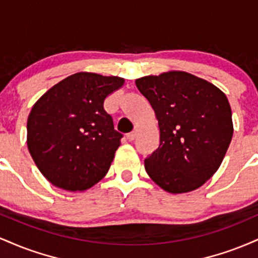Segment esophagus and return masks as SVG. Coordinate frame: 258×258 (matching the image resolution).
Segmentation results:
<instances>
[{
    "mask_svg": "<svg viewBox=\"0 0 258 258\" xmlns=\"http://www.w3.org/2000/svg\"><path fill=\"white\" fill-rule=\"evenodd\" d=\"M135 138H136V132H131L128 133V135H126V139L128 142H132Z\"/></svg>",
    "mask_w": 258,
    "mask_h": 258,
    "instance_id": "obj_1",
    "label": "esophagus"
}]
</instances>
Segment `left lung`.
Instances as JSON below:
<instances>
[{
    "instance_id": "obj_1",
    "label": "left lung",
    "mask_w": 258,
    "mask_h": 258,
    "mask_svg": "<svg viewBox=\"0 0 258 258\" xmlns=\"http://www.w3.org/2000/svg\"><path fill=\"white\" fill-rule=\"evenodd\" d=\"M155 112L158 149L144 161L147 173L171 194L205 184L223 161L233 137L232 109L214 84L179 70L136 80Z\"/></svg>"
}]
</instances>
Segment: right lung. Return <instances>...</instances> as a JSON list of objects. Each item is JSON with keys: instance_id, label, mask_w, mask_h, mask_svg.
Segmentation results:
<instances>
[{"instance_id": "add662e5", "label": "right lung", "mask_w": 258, "mask_h": 258, "mask_svg": "<svg viewBox=\"0 0 258 258\" xmlns=\"http://www.w3.org/2000/svg\"><path fill=\"white\" fill-rule=\"evenodd\" d=\"M125 84L119 76L81 72L49 88L32 105L26 143L47 180L85 191L108 173L122 135L114 130L104 100Z\"/></svg>"}]
</instances>
